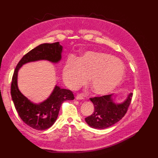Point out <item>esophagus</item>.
Instances as JSON below:
<instances>
[{"label":"esophagus","instance_id":"1","mask_svg":"<svg viewBox=\"0 0 158 158\" xmlns=\"http://www.w3.org/2000/svg\"><path fill=\"white\" fill-rule=\"evenodd\" d=\"M76 99L77 100H83V97L82 94H77L76 96Z\"/></svg>","mask_w":158,"mask_h":158}]
</instances>
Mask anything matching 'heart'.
I'll return each instance as SVG.
<instances>
[{"mask_svg": "<svg viewBox=\"0 0 158 158\" xmlns=\"http://www.w3.org/2000/svg\"><path fill=\"white\" fill-rule=\"evenodd\" d=\"M63 80L70 89H77L88 79V85L96 95L105 96L122 85L126 77L123 64L116 57L105 53L88 52L78 61L67 62L63 69Z\"/></svg>", "mask_w": 158, "mask_h": 158, "instance_id": "heart-1", "label": "heart"}]
</instances>
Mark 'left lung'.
Segmentation results:
<instances>
[{
    "mask_svg": "<svg viewBox=\"0 0 158 158\" xmlns=\"http://www.w3.org/2000/svg\"><path fill=\"white\" fill-rule=\"evenodd\" d=\"M132 97V93L128 94L122 102L115 101L114 94L90 98L94 106V111L85 118V122L95 129H105L114 125L125 115Z\"/></svg>",
    "mask_w": 158,
    "mask_h": 158,
    "instance_id": "8db88e82",
    "label": "left lung"
}]
</instances>
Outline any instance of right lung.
<instances>
[{
    "label": "right lung",
    "mask_w": 158,
    "mask_h": 158,
    "mask_svg": "<svg viewBox=\"0 0 158 158\" xmlns=\"http://www.w3.org/2000/svg\"><path fill=\"white\" fill-rule=\"evenodd\" d=\"M62 52L63 47L59 42L39 45L23 57L13 73L11 86L13 104L23 122L35 130H46L53 126L58 118L62 102L66 100H73L75 97L70 90L56 85L51 94L45 100L38 103L32 102L19 89L18 72L23 65L30 62L46 60L58 64L62 60Z\"/></svg>",
    "instance_id": "1"
}]
</instances>
